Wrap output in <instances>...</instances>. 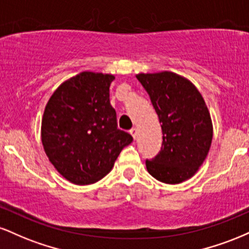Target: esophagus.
I'll use <instances>...</instances> for the list:
<instances>
[{"label": "esophagus", "instance_id": "34e87169", "mask_svg": "<svg viewBox=\"0 0 249 249\" xmlns=\"http://www.w3.org/2000/svg\"><path fill=\"white\" fill-rule=\"evenodd\" d=\"M130 133L132 134L133 138L136 139L137 136H138V128H137V127H132V128H131V130H130Z\"/></svg>", "mask_w": 249, "mask_h": 249}]
</instances>
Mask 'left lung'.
Returning <instances> with one entry per match:
<instances>
[{
  "mask_svg": "<svg viewBox=\"0 0 249 249\" xmlns=\"http://www.w3.org/2000/svg\"><path fill=\"white\" fill-rule=\"evenodd\" d=\"M161 123L159 153L146 160L148 173L165 184H179L194 176L206 159L213 137L210 112L198 89L177 73H139Z\"/></svg>",
  "mask_w": 249,
  "mask_h": 249,
  "instance_id": "8db88e82",
  "label": "left lung"
}]
</instances>
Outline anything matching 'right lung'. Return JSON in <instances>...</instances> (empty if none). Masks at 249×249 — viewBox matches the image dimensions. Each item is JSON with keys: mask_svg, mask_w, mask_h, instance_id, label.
Instances as JSON below:
<instances>
[{"mask_svg": "<svg viewBox=\"0 0 249 249\" xmlns=\"http://www.w3.org/2000/svg\"><path fill=\"white\" fill-rule=\"evenodd\" d=\"M115 76L84 71L68 79L50 97L42 118V144L65 179L89 185L110 172L132 136L117 127L110 104Z\"/></svg>", "mask_w": 249, "mask_h": 249, "instance_id": "add662e5", "label": "right lung"}]
</instances>
